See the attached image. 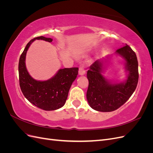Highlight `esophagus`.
Returning a JSON list of instances; mask_svg holds the SVG:
<instances>
[{
	"mask_svg": "<svg viewBox=\"0 0 153 153\" xmlns=\"http://www.w3.org/2000/svg\"><path fill=\"white\" fill-rule=\"evenodd\" d=\"M78 73H79L80 75H84L85 73V69L84 66H80L79 67V71H78Z\"/></svg>",
	"mask_w": 153,
	"mask_h": 153,
	"instance_id": "obj_1",
	"label": "esophagus"
}]
</instances>
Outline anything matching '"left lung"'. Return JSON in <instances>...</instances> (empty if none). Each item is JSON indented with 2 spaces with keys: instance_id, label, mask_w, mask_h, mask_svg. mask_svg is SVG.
Returning a JSON list of instances; mask_svg holds the SVG:
<instances>
[{
  "instance_id": "1",
  "label": "left lung",
  "mask_w": 153,
  "mask_h": 153,
  "mask_svg": "<svg viewBox=\"0 0 153 153\" xmlns=\"http://www.w3.org/2000/svg\"><path fill=\"white\" fill-rule=\"evenodd\" d=\"M116 53L126 61L129 75L125 82L110 84L101 74L102 61H95L87 73L89 80L87 100L92 108L100 112H112L119 108L130 98L137 86L138 69L136 53L128 45L117 49Z\"/></svg>"
}]
</instances>
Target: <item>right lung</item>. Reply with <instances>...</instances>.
Wrapping results in <instances>:
<instances>
[{
    "label": "right lung",
    "instance_id": "right-lung-1",
    "mask_svg": "<svg viewBox=\"0 0 153 153\" xmlns=\"http://www.w3.org/2000/svg\"><path fill=\"white\" fill-rule=\"evenodd\" d=\"M36 39L52 42V39L39 36L27 43L18 64L19 82L23 94L31 103L44 110H55L65 104L69 89L78 75V68L59 69L53 77L46 81L32 78L27 70L25 56L30 45Z\"/></svg>",
    "mask_w": 153,
    "mask_h": 153
}]
</instances>
